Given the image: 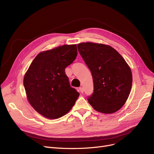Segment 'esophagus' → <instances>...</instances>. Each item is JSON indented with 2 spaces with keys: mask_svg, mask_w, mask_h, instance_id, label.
<instances>
[{
  "mask_svg": "<svg viewBox=\"0 0 154 154\" xmlns=\"http://www.w3.org/2000/svg\"><path fill=\"white\" fill-rule=\"evenodd\" d=\"M79 91L80 92H81V93L84 92V89H83V88H82V87H81V88H79Z\"/></svg>",
  "mask_w": 154,
  "mask_h": 154,
  "instance_id": "esophagus-1",
  "label": "esophagus"
}]
</instances>
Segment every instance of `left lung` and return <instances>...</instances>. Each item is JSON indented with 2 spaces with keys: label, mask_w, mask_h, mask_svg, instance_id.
I'll return each mask as SVG.
<instances>
[{
  "label": "left lung",
  "mask_w": 154,
  "mask_h": 154,
  "mask_svg": "<svg viewBox=\"0 0 154 154\" xmlns=\"http://www.w3.org/2000/svg\"><path fill=\"white\" fill-rule=\"evenodd\" d=\"M92 73L94 92L88 99L96 111L111 114L121 109L131 89L132 73L123 57L111 46L92 42L77 45Z\"/></svg>",
  "instance_id": "1"
}]
</instances>
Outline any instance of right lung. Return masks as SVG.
<instances>
[{"label": "right lung", "mask_w": 154, "mask_h": 154, "mask_svg": "<svg viewBox=\"0 0 154 154\" xmlns=\"http://www.w3.org/2000/svg\"><path fill=\"white\" fill-rule=\"evenodd\" d=\"M77 55V45L40 52L26 72L23 84L29 103L40 115L57 119L74 106L79 93L71 88L65 69Z\"/></svg>", "instance_id": "1"}]
</instances>
